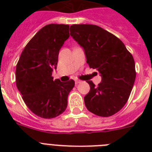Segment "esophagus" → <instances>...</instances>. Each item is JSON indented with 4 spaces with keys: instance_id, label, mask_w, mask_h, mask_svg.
Returning a JSON list of instances; mask_svg holds the SVG:
<instances>
[{
    "instance_id": "1",
    "label": "esophagus",
    "mask_w": 152,
    "mask_h": 152,
    "mask_svg": "<svg viewBox=\"0 0 152 152\" xmlns=\"http://www.w3.org/2000/svg\"><path fill=\"white\" fill-rule=\"evenodd\" d=\"M81 82H82V81L80 80H75V83H76V84H78V83H80Z\"/></svg>"
}]
</instances>
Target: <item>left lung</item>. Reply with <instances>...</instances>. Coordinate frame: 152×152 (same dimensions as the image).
I'll use <instances>...</instances> for the list:
<instances>
[{"instance_id":"left-lung-1","label":"left lung","mask_w":152,"mask_h":152,"mask_svg":"<svg viewBox=\"0 0 152 152\" xmlns=\"http://www.w3.org/2000/svg\"><path fill=\"white\" fill-rule=\"evenodd\" d=\"M70 35L83 48L89 67L102 76L97 87L87 81L90 91L84 97L86 107L100 117L115 114L127 102L134 84L132 55L118 37L96 25H72Z\"/></svg>"}]
</instances>
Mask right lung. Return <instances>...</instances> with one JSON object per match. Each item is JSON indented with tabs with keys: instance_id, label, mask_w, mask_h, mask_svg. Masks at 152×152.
Returning a JSON list of instances; mask_svg holds the SVG:
<instances>
[{
	"instance_id": "add662e5",
	"label": "right lung",
	"mask_w": 152,
	"mask_h": 152,
	"mask_svg": "<svg viewBox=\"0 0 152 152\" xmlns=\"http://www.w3.org/2000/svg\"><path fill=\"white\" fill-rule=\"evenodd\" d=\"M69 25L48 24L37 32L21 53L15 69V83L29 110L50 119L67 108L68 95L75 82L53 80L59 50L69 37Z\"/></svg>"
}]
</instances>
